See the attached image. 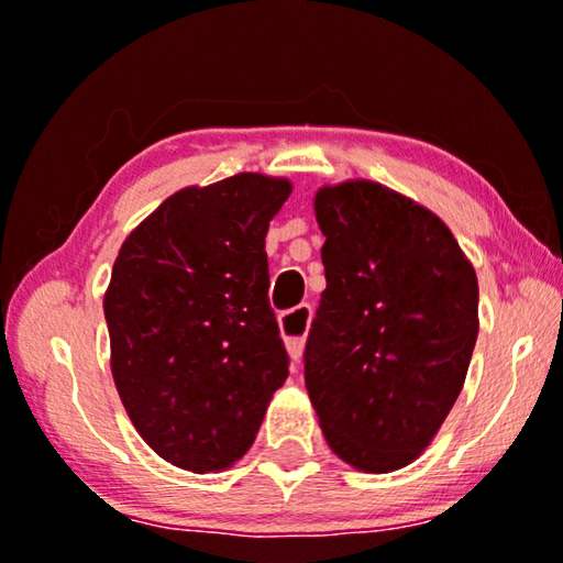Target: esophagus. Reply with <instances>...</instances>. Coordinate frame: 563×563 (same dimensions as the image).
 <instances>
[{
    "label": "esophagus",
    "mask_w": 563,
    "mask_h": 563,
    "mask_svg": "<svg viewBox=\"0 0 563 563\" xmlns=\"http://www.w3.org/2000/svg\"><path fill=\"white\" fill-rule=\"evenodd\" d=\"M310 320L312 310L307 305H299L295 310L279 314V333L284 338V345H287L289 358L295 361V364L305 353V338L307 330H310Z\"/></svg>",
    "instance_id": "esophagus-1"
}]
</instances>
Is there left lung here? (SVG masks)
I'll list each match as a JSON object with an SVG mask.
<instances>
[{"instance_id":"left-lung-1","label":"left lung","mask_w":563,"mask_h":563,"mask_svg":"<svg viewBox=\"0 0 563 563\" xmlns=\"http://www.w3.org/2000/svg\"><path fill=\"white\" fill-rule=\"evenodd\" d=\"M328 287L305 387L338 459L366 474L412 464L449 418L479 333V284L449 225L384 184L314 195Z\"/></svg>"}]
</instances>
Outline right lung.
I'll list each match as a JSON object with an SVG mask.
<instances>
[{
	"instance_id": "right-lung-1",
	"label": "right lung",
	"mask_w": 563,
	"mask_h": 563,
	"mask_svg": "<svg viewBox=\"0 0 563 563\" xmlns=\"http://www.w3.org/2000/svg\"><path fill=\"white\" fill-rule=\"evenodd\" d=\"M289 195V179L253 172L184 187L114 258L104 291L114 387L143 441L187 472L243 459L289 376L264 251Z\"/></svg>"
}]
</instances>
